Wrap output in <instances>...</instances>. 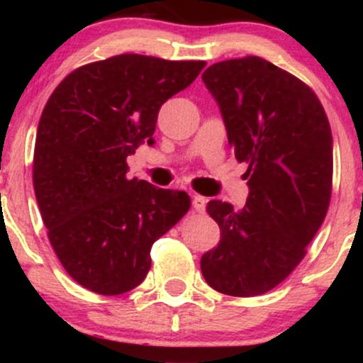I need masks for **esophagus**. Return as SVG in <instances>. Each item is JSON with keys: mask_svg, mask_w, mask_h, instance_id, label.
I'll return each mask as SVG.
<instances>
[{"mask_svg": "<svg viewBox=\"0 0 363 363\" xmlns=\"http://www.w3.org/2000/svg\"><path fill=\"white\" fill-rule=\"evenodd\" d=\"M193 208L198 213H203L206 208V198H203L199 194H193Z\"/></svg>", "mask_w": 363, "mask_h": 363, "instance_id": "obj_1", "label": "esophagus"}]
</instances>
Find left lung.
<instances>
[{
	"instance_id": "obj_1",
	"label": "left lung",
	"mask_w": 363,
	"mask_h": 363,
	"mask_svg": "<svg viewBox=\"0 0 363 363\" xmlns=\"http://www.w3.org/2000/svg\"><path fill=\"white\" fill-rule=\"evenodd\" d=\"M239 162H247L245 206L208 203L222 237L203 254L211 289L256 297L285 280L328 213L333 136L318 95L257 56L215 62L203 73Z\"/></svg>"
}]
</instances>
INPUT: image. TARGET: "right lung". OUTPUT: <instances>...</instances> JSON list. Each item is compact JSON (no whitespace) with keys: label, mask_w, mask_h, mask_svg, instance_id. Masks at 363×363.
Returning <instances> with one entry per match:
<instances>
[{"label":"right lung","mask_w":363,"mask_h":363,"mask_svg":"<svg viewBox=\"0 0 363 363\" xmlns=\"http://www.w3.org/2000/svg\"><path fill=\"white\" fill-rule=\"evenodd\" d=\"M205 61L121 54L62 80L37 128L34 189L51 245L82 286L121 295L145 280L150 249L187 213L184 191L128 179L126 158L155 143L162 104Z\"/></svg>","instance_id":"add662e5"}]
</instances>
